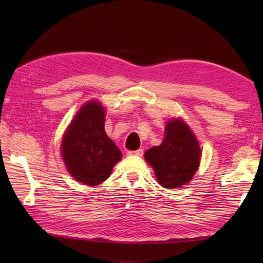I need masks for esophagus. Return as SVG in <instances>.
<instances>
[{
    "label": "esophagus",
    "instance_id": "1",
    "mask_svg": "<svg viewBox=\"0 0 263 263\" xmlns=\"http://www.w3.org/2000/svg\"><path fill=\"white\" fill-rule=\"evenodd\" d=\"M127 155L128 156H138V157H141V156L143 155V149H139V150H136V152H127Z\"/></svg>",
    "mask_w": 263,
    "mask_h": 263
}]
</instances>
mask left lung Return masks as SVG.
Instances as JSON below:
<instances>
[{"label":"left lung","instance_id":"obj_1","mask_svg":"<svg viewBox=\"0 0 263 263\" xmlns=\"http://www.w3.org/2000/svg\"><path fill=\"white\" fill-rule=\"evenodd\" d=\"M201 149L197 137L185 122L175 119L165 126L160 146L144 153L158 183L166 189H177L192 180L199 168Z\"/></svg>","mask_w":263,"mask_h":263}]
</instances>
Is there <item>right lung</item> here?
I'll use <instances>...</instances> for the list:
<instances>
[{
	"label": "right lung",
	"instance_id": "add662e5",
	"mask_svg": "<svg viewBox=\"0 0 263 263\" xmlns=\"http://www.w3.org/2000/svg\"><path fill=\"white\" fill-rule=\"evenodd\" d=\"M103 105L90 100L78 111L63 136L61 152L66 170L89 186L103 183L122 158L121 150L105 132Z\"/></svg>",
	"mask_w": 263,
	"mask_h": 263
}]
</instances>
